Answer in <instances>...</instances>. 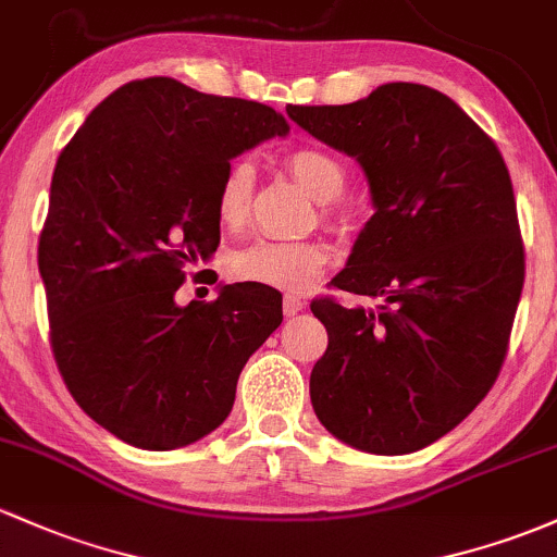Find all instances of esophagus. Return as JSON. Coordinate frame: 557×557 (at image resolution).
Listing matches in <instances>:
<instances>
[{
    "instance_id": "obj_1",
    "label": "esophagus",
    "mask_w": 557,
    "mask_h": 557,
    "mask_svg": "<svg viewBox=\"0 0 557 557\" xmlns=\"http://www.w3.org/2000/svg\"><path fill=\"white\" fill-rule=\"evenodd\" d=\"M305 308V300L300 295H284V315H297Z\"/></svg>"
}]
</instances>
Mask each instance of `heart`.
<instances>
[{
  "label": "heart",
  "instance_id": "heart-1",
  "mask_svg": "<svg viewBox=\"0 0 557 557\" xmlns=\"http://www.w3.org/2000/svg\"><path fill=\"white\" fill-rule=\"evenodd\" d=\"M289 172L308 190L310 199H337L345 188V170L337 159L319 148H300L289 157ZM255 190V164L249 159L231 161L218 185V218L225 228H242L249 218ZM326 218H337L334 209H324ZM329 249L321 242H260L233 255L231 271L242 281L278 286V289H305L326 268Z\"/></svg>",
  "mask_w": 557,
  "mask_h": 557
}]
</instances>
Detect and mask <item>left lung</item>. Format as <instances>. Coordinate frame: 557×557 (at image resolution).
Listing matches in <instances>:
<instances>
[{"label":"left lung","mask_w":557,"mask_h":557,"mask_svg":"<svg viewBox=\"0 0 557 557\" xmlns=\"http://www.w3.org/2000/svg\"><path fill=\"white\" fill-rule=\"evenodd\" d=\"M286 113L361 164L374 207L332 284L376 305H310L329 332L310 404L358 451H420L486 398L505 361L523 289L510 172L492 137L424 85Z\"/></svg>","instance_id":"8db88e82"}]
</instances>
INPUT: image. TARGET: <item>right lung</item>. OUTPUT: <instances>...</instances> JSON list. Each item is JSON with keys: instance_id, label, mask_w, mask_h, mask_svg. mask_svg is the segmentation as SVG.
<instances>
[{"instance_id": "1", "label": "right lung", "mask_w": 557, "mask_h": 557, "mask_svg": "<svg viewBox=\"0 0 557 557\" xmlns=\"http://www.w3.org/2000/svg\"><path fill=\"white\" fill-rule=\"evenodd\" d=\"M286 133L271 106L151 76L111 92L58 157L39 238L52 352L76 404L124 444L170 451L220 428L284 319L271 286L188 305L175 292L218 252L231 159Z\"/></svg>"}]
</instances>
